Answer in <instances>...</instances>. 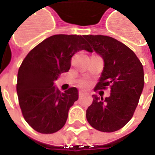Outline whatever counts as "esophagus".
<instances>
[{"label": "esophagus", "mask_w": 155, "mask_h": 155, "mask_svg": "<svg viewBox=\"0 0 155 155\" xmlns=\"http://www.w3.org/2000/svg\"><path fill=\"white\" fill-rule=\"evenodd\" d=\"M84 94H85V93H84V91H79V96H80V97H82V96H84Z\"/></svg>", "instance_id": "obj_1"}]
</instances>
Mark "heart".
<instances>
[{"label":"heart","mask_w":155,"mask_h":155,"mask_svg":"<svg viewBox=\"0 0 155 155\" xmlns=\"http://www.w3.org/2000/svg\"><path fill=\"white\" fill-rule=\"evenodd\" d=\"M81 85L82 86V87H86V86H88V84H89V82L86 81H81Z\"/></svg>","instance_id":"1"}]
</instances>
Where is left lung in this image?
<instances>
[{"instance_id": "obj_1", "label": "left lung", "mask_w": 155, "mask_h": 155, "mask_svg": "<svg viewBox=\"0 0 155 155\" xmlns=\"http://www.w3.org/2000/svg\"><path fill=\"white\" fill-rule=\"evenodd\" d=\"M93 50L104 60V69L94 91L110 87L105 99L93 94L86 110L91 126L102 132L123 128L133 117L144 84L143 65L132 50L106 35H84Z\"/></svg>"}]
</instances>
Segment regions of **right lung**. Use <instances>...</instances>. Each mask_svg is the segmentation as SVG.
<instances>
[{
    "label": "right lung",
    "mask_w": 155,
    "mask_h": 155,
    "mask_svg": "<svg viewBox=\"0 0 155 155\" xmlns=\"http://www.w3.org/2000/svg\"><path fill=\"white\" fill-rule=\"evenodd\" d=\"M82 50L91 51L84 36L54 35L37 45L22 61L16 84L19 104L35 131L53 134L64 125L70 108L79 98L78 90L71 87L61 93L54 81L70 70L72 56Z\"/></svg>",
    "instance_id": "right-lung-1"
}]
</instances>
